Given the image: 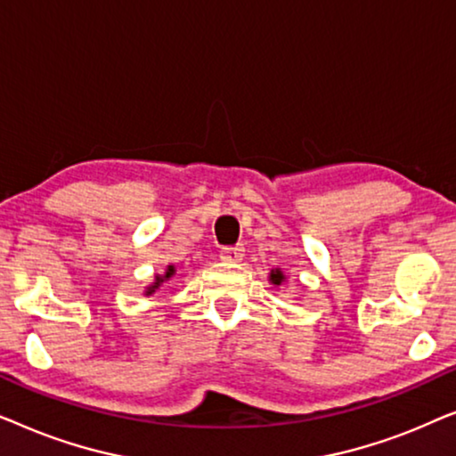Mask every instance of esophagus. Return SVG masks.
<instances>
[{"instance_id": "1", "label": "esophagus", "mask_w": 456, "mask_h": 456, "mask_svg": "<svg viewBox=\"0 0 456 456\" xmlns=\"http://www.w3.org/2000/svg\"><path fill=\"white\" fill-rule=\"evenodd\" d=\"M245 257V248L242 247H224L220 251V259L226 264H239Z\"/></svg>"}]
</instances>
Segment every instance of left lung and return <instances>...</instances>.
Wrapping results in <instances>:
<instances>
[{
	"label": "left lung",
	"mask_w": 456,
	"mask_h": 456,
	"mask_svg": "<svg viewBox=\"0 0 456 456\" xmlns=\"http://www.w3.org/2000/svg\"><path fill=\"white\" fill-rule=\"evenodd\" d=\"M270 284L273 286V289H280V286L286 284V273L280 270V267H276V270L270 272Z\"/></svg>",
	"instance_id": "obj_1"
}]
</instances>
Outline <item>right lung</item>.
Segmentation results:
<instances>
[{"label": "right lung", "instance_id": "obj_1", "mask_svg": "<svg viewBox=\"0 0 456 456\" xmlns=\"http://www.w3.org/2000/svg\"><path fill=\"white\" fill-rule=\"evenodd\" d=\"M174 276H176V267H174V265L170 264V265L166 267V272H164V273H155L153 282L145 286V290H142V295H145V297H151V295H155V290H159L161 286H164V284L167 282V280H172Z\"/></svg>", "mask_w": 456, "mask_h": 456}]
</instances>
